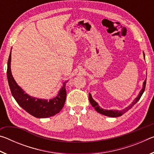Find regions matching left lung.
Listing matches in <instances>:
<instances>
[{
    "mask_svg": "<svg viewBox=\"0 0 154 154\" xmlns=\"http://www.w3.org/2000/svg\"><path fill=\"white\" fill-rule=\"evenodd\" d=\"M143 57H144V59H145L144 52H143ZM146 79H147V78H146ZM145 85H146V80H145L144 82H143V88H142L141 90L140 91V92L139 94V95L137 96V97L134 99V100H133V102L130 104L129 106H128L127 107H126L124 109H122V110H107V109H104L103 108L100 107V106L98 105V104L92 98V95H91L90 93H89V100H90L91 105H92V106L95 109V110L97 111L98 113L104 115V116H105L111 117V118H117V117L121 116L123 114H124L126 112L128 111L129 109H131L132 106H133L135 104H136L138 101L139 100V99L140 98V97H141V96L143 95V92H144Z\"/></svg>",
    "mask_w": 154,
    "mask_h": 154,
    "instance_id": "8db88e82",
    "label": "left lung"
}]
</instances>
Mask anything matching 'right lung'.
<instances>
[{"instance_id":"add662e5","label":"right lung","mask_w":154,"mask_h":154,"mask_svg":"<svg viewBox=\"0 0 154 154\" xmlns=\"http://www.w3.org/2000/svg\"><path fill=\"white\" fill-rule=\"evenodd\" d=\"M11 50L10 52L8 62H7V79L13 96L21 107L35 118H47L58 113L63 108L66 97V83L59 90L58 95L49 100L33 97L28 95L22 88L17 85L11 71Z\"/></svg>"}]
</instances>
